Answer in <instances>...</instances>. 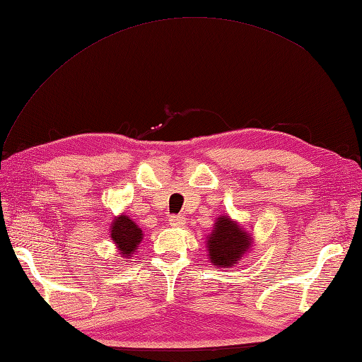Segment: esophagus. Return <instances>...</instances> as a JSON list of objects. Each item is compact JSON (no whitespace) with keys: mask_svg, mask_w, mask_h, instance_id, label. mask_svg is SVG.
Returning a JSON list of instances; mask_svg holds the SVG:
<instances>
[{"mask_svg":"<svg viewBox=\"0 0 362 362\" xmlns=\"http://www.w3.org/2000/svg\"><path fill=\"white\" fill-rule=\"evenodd\" d=\"M185 218L182 216V214H177V216H171L169 218V226H173V227H183L185 226Z\"/></svg>","mask_w":362,"mask_h":362,"instance_id":"34e87169","label":"esophagus"}]
</instances>
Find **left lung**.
I'll use <instances>...</instances> for the list:
<instances>
[{
	"instance_id": "1",
	"label": "left lung",
	"mask_w": 362,
	"mask_h": 362,
	"mask_svg": "<svg viewBox=\"0 0 362 362\" xmlns=\"http://www.w3.org/2000/svg\"><path fill=\"white\" fill-rule=\"evenodd\" d=\"M252 235L227 214L216 219L211 233L206 236L210 261L216 267L226 269L240 263L252 247Z\"/></svg>"
}]
</instances>
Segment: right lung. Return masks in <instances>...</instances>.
<instances>
[{
	"mask_svg": "<svg viewBox=\"0 0 362 362\" xmlns=\"http://www.w3.org/2000/svg\"><path fill=\"white\" fill-rule=\"evenodd\" d=\"M110 232L112 241L117 245V249L122 258L132 257L136 252L138 244L143 240L141 228L129 216H126V214H119L118 218H115V221L112 222Z\"/></svg>",
	"mask_w": 362,
	"mask_h": 362,
	"instance_id": "obj_1",
	"label": "right lung"
}]
</instances>
